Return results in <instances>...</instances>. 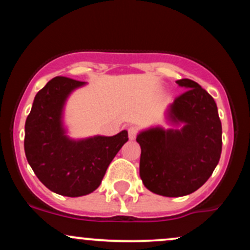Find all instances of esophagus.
I'll return each mask as SVG.
<instances>
[{
	"label": "esophagus",
	"instance_id": "1",
	"mask_svg": "<svg viewBox=\"0 0 250 250\" xmlns=\"http://www.w3.org/2000/svg\"><path fill=\"white\" fill-rule=\"evenodd\" d=\"M137 135V129L135 127H130L128 129V136L129 140H134Z\"/></svg>",
	"mask_w": 250,
	"mask_h": 250
}]
</instances>
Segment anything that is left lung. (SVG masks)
I'll list each match as a JSON object with an SVG mask.
<instances>
[{
    "label": "left lung",
    "mask_w": 250,
    "mask_h": 250,
    "mask_svg": "<svg viewBox=\"0 0 250 250\" xmlns=\"http://www.w3.org/2000/svg\"><path fill=\"white\" fill-rule=\"evenodd\" d=\"M187 90L167 110L179 129L154 127L140 131V176L146 188L167 197L194 193L213 174L222 150V125L216 103L199 83L177 80Z\"/></svg>",
    "instance_id": "1"
}]
</instances>
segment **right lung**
<instances>
[{
    "label": "right lung",
    "instance_id": "add662e5",
    "mask_svg": "<svg viewBox=\"0 0 250 250\" xmlns=\"http://www.w3.org/2000/svg\"><path fill=\"white\" fill-rule=\"evenodd\" d=\"M85 82L57 76L34 99L25 121L24 151L39 180L54 193L68 197L93 193L108 166L128 141V131L114 136L73 140L63 125L68 96Z\"/></svg>",
    "mask_w": 250,
    "mask_h": 250
}]
</instances>
